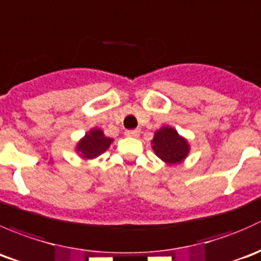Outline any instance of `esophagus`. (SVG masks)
Masks as SVG:
<instances>
[{"instance_id": "34e87169", "label": "esophagus", "mask_w": 261, "mask_h": 261, "mask_svg": "<svg viewBox=\"0 0 261 261\" xmlns=\"http://www.w3.org/2000/svg\"><path fill=\"white\" fill-rule=\"evenodd\" d=\"M139 133H141V130L139 129H129V130H125V136L127 137H138Z\"/></svg>"}]
</instances>
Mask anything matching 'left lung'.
I'll return each instance as SVG.
<instances>
[{"mask_svg":"<svg viewBox=\"0 0 261 261\" xmlns=\"http://www.w3.org/2000/svg\"><path fill=\"white\" fill-rule=\"evenodd\" d=\"M152 143L155 154L171 165L181 162L189 153L186 139L179 137L178 133L170 127H163L155 132Z\"/></svg>","mask_w":261,"mask_h":261,"instance_id":"1","label":"left lung"}]
</instances>
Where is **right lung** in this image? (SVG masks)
<instances>
[{"label": "right lung", "mask_w": 261, "mask_h": 261, "mask_svg": "<svg viewBox=\"0 0 261 261\" xmlns=\"http://www.w3.org/2000/svg\"><path fill=\"white\" fill-rule=\"evenodd\" d=\"M113 139L104 136L100 129H93L89 133L85 134L84 138L77 144V150L80 152L82 157L84 158H95L103 152L108 149Z\"/></svg>", "instance_id": "obj_1"}]
</instances>
